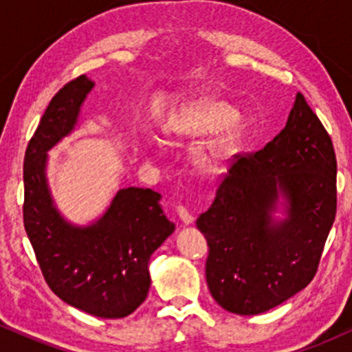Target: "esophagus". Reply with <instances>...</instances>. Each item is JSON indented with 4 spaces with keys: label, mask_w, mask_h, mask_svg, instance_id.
I'll return each mask as SVG.
<instances>
[{
    "label": "esophagus",
    "mask_w": 352,
    "mask_h": 352,
    "mask_svg": "<svg viewBox=\"0 0 352 352\" xmlns=\"http://www.w3.org/2000/svg\"><path fill=\"white\" fill-rule=\"evenodd\" d=\"M177 215L180 217V220L184 221L185 225H192V223H193V215H192V213L188 212L187 208L182 207V205H180L179 208H177Z\"/></svg>",
    "instance_id": "obj_1"
}]
</instances>
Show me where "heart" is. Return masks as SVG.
<instances>
[{
    "mask_svg": "<svg viewBox=\"0 0 352 352\" xmlns=\"http://www.w3.org/2000/svg\"><path fill=\"white\" fill-rule=\"evenodd\" d=\"M235 117V111L225 102L208 100L193 109L188 119L180 125V134L184 135H201L210 131L221 127ZM240 139V129L235 122H230L225 131L215 139L201 147L195 155V162L204 170H213L233 152Z\"/></svg>",
    "mask_w": 352,
    "mask_h": 352,
    "instance_id": "heart-1",
    "label": "heart"
}]
</instances>
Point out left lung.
<instances>
[{"label": "left lung", "instance_id": "left-lung-1", "mask_svg": "<svg viewBox=\"0 0 352 352\" xmlns=\"http://www.w3.org/2000/svg\"><path fill=\"white\" fill-rule=\"evenodd\" d=\"M334 217L333 142L298 92L285 129L230 167L197 220L208 243L213 300L240 316L289 300L316 274Z\"/></svg>", "mask_w": 352, "mask_h": 352}]
</instances>
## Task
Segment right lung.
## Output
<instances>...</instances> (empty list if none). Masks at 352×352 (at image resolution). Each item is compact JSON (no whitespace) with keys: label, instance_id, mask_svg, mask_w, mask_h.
I'll return each mask as SVG.
<instances>
[{"label":"right lung","instance_id":"obj_1","mask_svg":"<svg viewBox=\"0 0 352 352\" xmlns=\"http://www.w3.org/2000/svg\"><path fill=\"white\" fill-rule=\"evenodd\" d=\"M94 80L79 76L64 86L44 112L24 157L23 218L50 288L67 305L98 318H125L139 308L151 288L148 260L172 235L162 195L125 187L104 213L87 225L67 220L47 182V152L79 122L80 107Z\"/></svg>","mask_w":352,"mask_h":352}]
</instances>
